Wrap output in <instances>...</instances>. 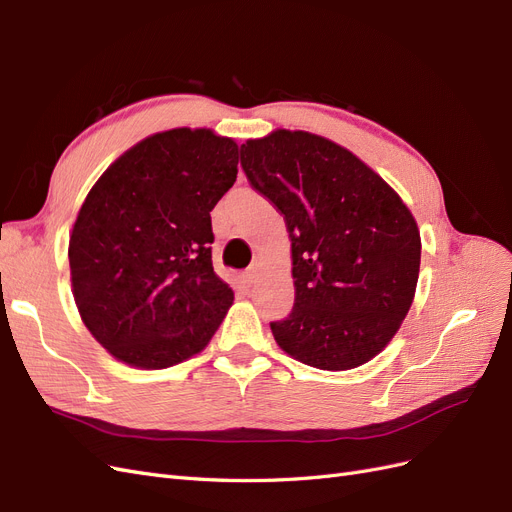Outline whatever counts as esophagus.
Listing matches in <instances>:
<instances>
[{"instance_id":"1","label":"esophagus","mask_w":512,"mask_h":512,"mask_svg":"<svg viewBox=\"0 0 512 512\" xmlns=\"http://www.w3.org/2000/svg\"><path fill=\"white\" fill-rule=\"evenodd\" d=\"M243 280H245V284H256V280H258V269L256 267H250L247 269L245 273H243Z\"/></svg>"}]
</instances>
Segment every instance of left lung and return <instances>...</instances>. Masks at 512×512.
Here are the masks:
<instances>
[{"mask_svg": "<svg viewBox=\"0 0 512 512\" xmlns=\"http://www.w3.org/2000/svg\"><path fill=\"white\" fill-rule=\"evenodd\" d=\"M241 166L292 241L294 307L271 322L275 342L329 371L374 359L414 299L421 235L410 209L348 149L309 132L247 141Z\"/></svg>", "mask_w": 512, "mask_h": 512, "instance_id": "left-lung-1", "label": "left lung"}]
</instances>
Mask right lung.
Listing matches in <instances>:
<instances>
[{
    "mask_svg": "<svg viewBox=\"0 0 512 512\" xmlns=\"http://www.w3.org/2000/svg\"><path fill=\"white\" fill-rule=\"evenodd\" d=\"M239 147L211 130L153 134L96 181L68 258L85 327L115 359L164 369L203 350L235 292L211 262V209L237 179Z\"/></svg>",
    "mask_w": 512,
    "mask_h": 512,
    "instance_id": "right-lung-1",
    "label": "right lung"
}]
</instances>
